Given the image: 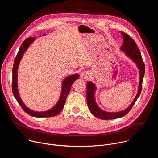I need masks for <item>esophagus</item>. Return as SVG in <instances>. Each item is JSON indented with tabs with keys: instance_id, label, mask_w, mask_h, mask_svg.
I'll return each mask as SVG.
<instances>
[{
	"instance_id": "34e87169",
	"label": "esophagus",
	"mask_w": 158,
	"mask_h": 158,
	"mask_svg": "<svg viewBox=\"0 0 158 158\" xmlns=\"http://www.w3.org/2000/svg\"><path fill=\"white\" fill-rule=\"evenodd\" d=\"M89 77H90V73L89 71H84L81 74V77L85 80L89 79Z\"/></svg>"
}]
</instances>
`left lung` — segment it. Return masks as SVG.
<instances>
[{"mask_svg":"<svg viewBox=\"0 0 158 158\" xmlns=\"http://www.w3.org/2000/svg\"><path fill=\"white\" fill-rule=\"evenodd\" d=\"M123 35L124 44L121 47V49L125 52V54L130 57L135 63L136 64L139 70L140 77H139V84L138 87V93L132 102L129 105V106L126 108L124 110H122L118 112H106L101 109L97 105L95 100V91L96 85L93 82L88 81L87 82V102L88 107L91 113L96 118L101 119L107 120V119H118L126 115L131 110L132 106L137 101L138 97L139 96L141 90L142 84L144 75L145 73V65L143 62L141 52L139 48L138 47L136 43L127 34L121 32Z\"/></svg>","mask_w":158,"mask_h":158,"instance_id":"1","label":"left lung"}]
</instances>
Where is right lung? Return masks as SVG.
<instances>
[{
  "label": "right lung",
  "instance_id": "add662e5",
  "mask_svg": "<svg viewBox=\"0 0 158 158\" xmlns=\"http://www.w3.org/2000/svg\"><path fill=\"white\" fill-rule=\"evenodd\" d=\"M46 34H43L42 35H45ZM36 38L35 37H29L27 38L23 42H22L21 46L19 48V50L18 51V53L14 59V65H13V69H12V89L13 94L19 104V105L21 106L26 113L29 114L31 116L35 117V118H49V117H53L57 115L59 113H60V111L62 110L67 95H68L69 93L71 91V85L73 84V82L77 79L79 78V75L77 74H73L71 76H69L67 77L62 82V91L60 99L58 101V102L56 104V105L51 109L50 110H48L47 111L44 112H37L34 111L30 109H29L21 100L19 92L17 89V69L19 67V64L24 55V53L26 51L27 48L35 40Z\"/></svg>",
  "mask_w": 158,
  "mask_h": 158
}]
</instances>
